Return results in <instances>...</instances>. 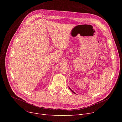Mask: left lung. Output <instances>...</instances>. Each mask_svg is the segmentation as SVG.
Instances as JSON below:
<instances>
[{
	"instance_id": "obj_1",
	"label": "left lung",
	"mask_w": 122,
	"mask_h": 122,
	"mask_svg": "<svg viewBox=\"0 0 122 122\" xmlns=\"http://www.w3.org/2000/svg\"><path fill=\"white\" fill-rule=\"evenodd\" d=\"M69 89H70V90H71V92H73V93H75V94H76V93H75V92H73V91H72V89H71V88H70V87H69Z\"/></svg>"
}]
</instances>
